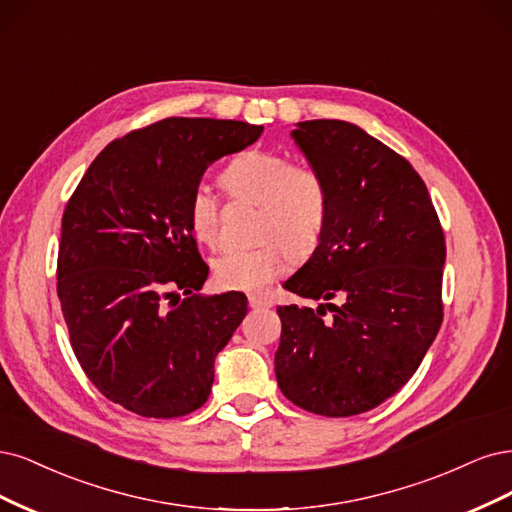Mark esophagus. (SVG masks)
<instances>
[{
  "mask_svg": "<svg viewBox=\"0 0 512 512\" xmlns=\"http://www.w3.org/2000/svg\"><path fill=\"white\" fill-rule=\"evenodd\" d=\"M249 306L253 310H263V308H270V302L266 298H261V295H249Z\"/></svg>",
  "mask_w": 512,
  "mask_h": 512,
  "instance_id": "obj_1",
  "label": "esophagus"
}]
</instances>
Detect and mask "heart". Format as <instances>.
<instances>
[{
	"mask_svg": "<svg viewBox=\"0 0 512 512\" xmlns=\"http://www.w3.org/2000/svg\"><path fill=\"white\" fill-rule=\"evenodd\" d=\"M221 183L227 193L259 206L257 249L227 251L212 263L214 283L227 291H259L289 266V253L308 255L327 223V189L310 168L276 153L246 151L229 161ZM189 227L197 242L217 246V206L206 187L189 197Z\"/></svg>",
	"mask_w": 512,
	"mask_h": 512,
	"instance_id": "1",
	"label": "heart"
}]
</instances>
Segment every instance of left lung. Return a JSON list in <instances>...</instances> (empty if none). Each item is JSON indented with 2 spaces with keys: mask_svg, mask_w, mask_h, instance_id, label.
Segmentation results:
<instances>
[{
  "mask_svg": "<svg viewBox=\"0 0 512 512\" xmlns=\"http://www.w3.org/2000/svg\"><path fill=\"white\" fill-rule=\"evenodd\" d=\"M291 138L323 178L327 223L283 283L319 306L276 308V381L308 412L361 415L402 389L434 342L447 246L421 176L381 140L336 119L295 123Z\"/></svg>",
  "mask_w": 512,
  "mask_h": 512,
  "instance_id": "obj_1",
  "label": "left lung"
}]
</instances>
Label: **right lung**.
Wrapping results in <instances>:
<instances>
[{
	"label": "right lung",
	"instance_id": "1",
	"mask_svg": "<svg viewBox=\"0 0 512 512\" xmlns=\"http://www.w3.org/2000/svg\"><path fill=\"white\" fill-rule=\"evenodd\" d=\"M261 131L183 117L131 131L95 157L65 206L57 295L74 355L110 402L136 415L200 408L214 357L246 315L244 293H200L208 266L187 210L208 166ZM178 288L188 298L168 309Z\"/></svg>",
	"mask_w": 512,
	"mask_h": 512
}]
</instances>
